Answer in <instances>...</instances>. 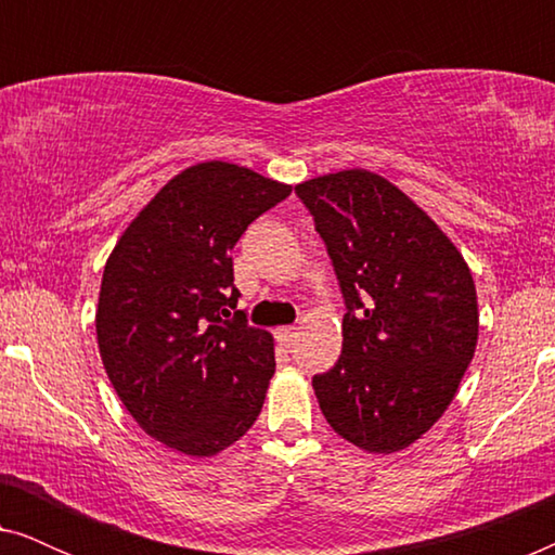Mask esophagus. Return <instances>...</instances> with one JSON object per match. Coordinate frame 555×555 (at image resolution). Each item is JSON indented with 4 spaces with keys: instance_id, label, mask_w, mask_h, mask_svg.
I'll return each mask as SVG.
<instances>
[{
    "instance_id": "1",
    "label": "esophagus",
    "mask_w": 555,
    "mask_h": 555,
    "mask_svg": "<svg viewBox=\"0 0 555 555\" xmlns=\"http://www.w3.org/2000/svg\"><path fill=\"white\" fill-rule=\"evenodd\" d=\"M275 338L285 348H291V346H295V340H298V328H293V325H285V328H278L275 331Z\"/></svg>"
}]
</instances>
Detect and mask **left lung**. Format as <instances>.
Here are the masks:
<instances>
[{"label":"left lung","mask_w":555,"mask_h":555,"mask_svg":"<svg viewBox=\"0 0 555 555\" xmlns=\"http://www.w3.org/2000/svg\"><path fill=\"white\" fill-rule=\"evenodd\" d=\"M295 192L348 308L338 363L313 376L321 412L361 450H406L447 412L475 356L473 272L435 219L374 171L323 173Z\"/></svg>","instance_id":"8db88e82"}]
</instances>
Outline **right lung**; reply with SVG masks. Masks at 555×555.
Returning a JSON list of instances; mask_svg holds the SVG:
<instances>
[{
  "label": "right lung",
  "mask_w": 555,
  "mask_h": 555,
  "mask_svg": "<svg viewBox=\"0 0 555 555\" xmlns=\"http://www.w3.org/2000/svg\"><path fill=\"white\" fill-rule=\"evenodd\" d=\"M293 192L245 166L179 171L105 262L95 310L101 359L139 427L189 457H215L262 412L275 340L237 310L232 249Z\"/></svg>",
  "instance_id": "right-lung-1"
}]
</instances>
